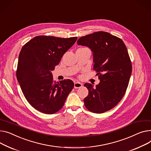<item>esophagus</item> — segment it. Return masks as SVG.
Instances as JSON below:
<instances>
[{
  "mask_svg": "<svg viewBox=\"0 0 151 151\" xmlns=\"http://www.w3.org/2000/svg\"><path fill=\"white\" fill-rule=\"evenodd\" d=\"M83 86V84H81V83L79 82H75L74 83V87L75 88H81Z\"/></svg>",
  "mask_w": 151,
  "mask_h": 151,
  "instance_id": "1",
  "label": "esophagus"
}]
</instances>
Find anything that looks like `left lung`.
Masks as SVG:
<instances>
[{
	"mask_svg": "<svg viewBox=\"0 0 151 151\" xmlns=\"http://www.w3.org/2000/svg\"><path fill=\"white\" fill-rule=\"evenodd\" d=\"M78 45L87 46L93 53V70L100 80L96 86L86 83L88 95L84 99L90 112L102 114L121 101L132 73V63L122 40L105 32H97L80 37Z\"/></svg>",
	"mask_w": 151,
	"mask_h": 151,
	"instance_id": "obj_1",
	"label": "left lung"
}]
</instances>
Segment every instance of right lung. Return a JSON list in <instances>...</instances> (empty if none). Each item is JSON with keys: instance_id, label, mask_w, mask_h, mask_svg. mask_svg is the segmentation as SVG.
Here are the masks:
<instances>
[{"instance_id": "right-lung-1", "label": "right lung", "mask_w": 151, "mask_h": 151, "mask_svg": "<svg viewBox=\"0 0 151 151\" xmlns=\"http://www.w3.org/2000/svg\"><path fill=\"white\" fill-rule=\"evenodd\" d=\"M76 40L38 36L22 47L16 77L27 101L38 111L53 114L64 106L74 83L70 79L54 81L51 71Z\"/></svg>"}]
</instances>
